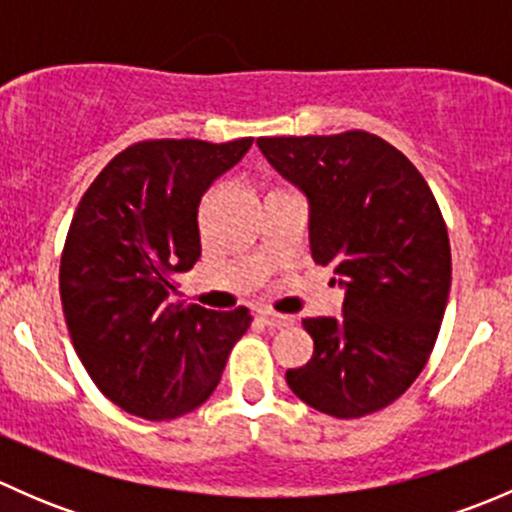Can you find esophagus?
Wrapping results in <instances>:
<instances>
[{
  "mask_svg": "<svg viewBox=\"0 0 512 512\" xmlns=\"http://www.w3.org/2000/svg\"><path fill=\"white\" fill-rule=\"evenodd\" d=\"M260 319H262V324H265V327H270V329H282V327H289V324H294V319L289 317V314H277L275 309H260Z\"/></svg>",
  "mask_w": 512,
  "mask_h": 512,
  "instance_id": "34e87169",
  "label": "esophagus"
}]
</instances>
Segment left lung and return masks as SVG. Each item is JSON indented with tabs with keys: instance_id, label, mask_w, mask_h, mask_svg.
Wrapping results in <instances>:
<instances>
[{
	"instance_id": "8db88e82",
	"label": "left lung",
	"mask_w": 512,
	"mask_h": 512,
	"mask_svg": "<svg viewBox=\"0 0 512 512\" xmlns=\"http://www.w3.org/2000/svg\"><path fill=\"white\" fill-rule=\"evenodd\" d=\"M272 168L309 200V247L334 265L344 317L302 327L314 354L287 371L312 409L359 418L416 381L436 344L451 289L443 215L416 165L366 131L257 138Z\"/></svg>"
}]
</instances>
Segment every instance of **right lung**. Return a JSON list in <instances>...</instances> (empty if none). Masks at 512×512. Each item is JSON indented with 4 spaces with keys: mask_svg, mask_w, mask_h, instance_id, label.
<instances>
[{
    "mask_svg": "<svg viewBox=\"0 0 512 512\" xmlns=\"http://www.w3.org/2000/svg\"><path fill=\"white\" fill-rule=\"evenodd\" d=\"M252 138L141 141L81 198L66 235L59 292L81 364L123 411L168 421L198 409L247 332L250 309L173 302V277L200 257L198 205Z\"/></svg>",
    "mask_w": 512,
    "mask_h": 512,
    "instance_id": "obj_1",
    "label": "right lung"
}]
</instances>
